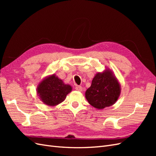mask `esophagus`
<instances>
[{"label":"esophagus","mask_w":156,"mask_h":156,"mask_svg":"<svg viewBox=\"0 0 156 156\" xmlns=\"http://www.w3.org/2000/svg\"><path fill=\"white\" fill-rule=\"evenodd\" d=\"M75 90L77 91H79V92H82L83 91V87H81V86H77L76 87H75Z\"/></svg>","instance_id":"esophagus-1"}]
</instances>
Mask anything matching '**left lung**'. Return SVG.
Here are the masks:
<instances>
[{
  "label": "left lung",
  "mask_w": 156,
  "mask_h": 156,
  "mask_svg": "<svg viewBox=\"0 0 156 156\" xmlns=\"http://www.w3.org/2000/svg\"><path fill=\"white\" fill-rule=\"evenodd\" d=\"M121 87L119 80L109 68L99 72L93 78L92 84L85 92L87 100L98 109L114 105L119 100Z\"/></svg>",
  "instance_id": "obj_1"
}]
</instances>
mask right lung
<instances>
[{
	"label": "right lung",
	"instance_id": "obj_1",
	"mask_svg": "<svg viewBox=\"0 0 156 156\" xmlns=\"http://www.w3.org/2000/svg\"><path fill=\"white\" fill-rule=\"evenodd\" d=\"M72 90V87L65 84L55 74L44 78L37 84V95L45 105L56 106L64 101L66 96Z\"/></svg>",
	"mask_w": 156,
	"mask_h": 156
}]
</instances>
